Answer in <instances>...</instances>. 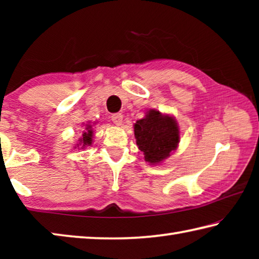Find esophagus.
<instances>
[{
	"label": "esophagus",
	"instance_id": "obj_1",
	"mask_svg": "<svg viewBox=\"0 0 259 259\" xmlns=\"http://www.w3.org/2000/svg\"><path fill=\"white\" fill-rule=\"evenodd\" d=\"M111 117H112V121H113L114 124H116V125H121V124H122V120H123V115H122L121 113L113 114V115H112Z\"/></svg>",
	"mask_w": 259,
	"mask_h": 259
}]
</instances>
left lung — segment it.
<instances>
[{"label": "left lung", "mask_w": 259, "mask_h": 259, "mask_svg": "<svg viewBox=\"0 0 259 259\" xmlns=\"http://www.w3.org/2000/svg\"><path fill=\"white\" fill-rule=\"evenodd\" d=\"M138 148L150 163H160L175 151L179 143V128L172 116L152 111L135 123Z\"/></svg>", "instance_id": "left-lung-1"}]
</instances>
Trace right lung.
<instances>
[{"label": "right lung", "instance_id": "obj_1", "mask_svg": "<svg viewBox=\"0 0 259 259\" xmlns=\"http://www.w3.org/2000/svg\"><path fill=\"white\" fill-rule=\"evenodd\" d=\"M93 136H94L93 126L90 124H87L85 131L83 133L82 138L78 140L77 146H81V148H85V146H90L91 143H93Z\"/></svg>", "mask_w": 259, "mask_h": 259}]
</instances>
